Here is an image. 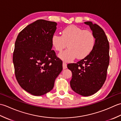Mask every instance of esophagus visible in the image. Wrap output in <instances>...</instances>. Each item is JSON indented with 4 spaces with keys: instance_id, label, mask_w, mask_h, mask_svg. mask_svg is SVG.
<instances>
[{
    "instance_id": "obj_1",
    "label": "esophagus",
    "mask_w": 121,
    "mask_h": 121,
    "mask_svg": "<svg viewBox=\"0 0 121 121\" xmlns=\"http://www.w3.org/2000/svg\"><path fill=\"white\" fill-rule=\"evenodd\" d=\"M67 68V65H66V63L65 62H63V69H65Z\"/></svg>"
}]
</instances>
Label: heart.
I'll return each mask as SVG.
<instances>
[{"mask_svg": "<svg viewBox=\"0 0 121 121\" xmlns=\"http://www.w3.org/2000/svg\"><path fill=\"white\" fill-rule=\"evenodd\" d=\"M52 45L55 50L61 52L60 58L66 62H70L76 57L78 59L86 58L93 50L96 43L95 35L91 30H84L76 25H71L64 28L62 35L54 34L51 38Z\"/></svg>", "mask_w": 121, "mask_h": 121, "instance_id": "1", "label": "heart"}]
</instances>
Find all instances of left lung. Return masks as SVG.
<instances>
[{
    "label": "left lung",
    "instance_id": "left-lung-1",
    "mask_svg": "<svg viewBox=\"0 0 121 121\" xmlns=\"http://www.w3.org/2000/svg\"><path fill=\"white\" fill-rule=\"evenodd\" d=\"M88 25L95 35V46L92 52L76 63H69L68 68L72 73L70 85L73 91L83 96L96 93L103 86L109 65V43L104 30L91 22Z\"/></svg>",
    "mask_w": 121,
    "mask_h": 121
}]
</instances>
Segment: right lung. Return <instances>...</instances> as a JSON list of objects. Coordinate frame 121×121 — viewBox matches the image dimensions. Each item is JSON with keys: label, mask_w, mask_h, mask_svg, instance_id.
<instances>
[{"label": "right lung", "mask_w": 121, "mask_h": 121, "mask_svg": "<svg viewBox=\"0 0 121 121\" xmlns=\"http://www.w3.org/2000/svg\"><path fill=\"white\" fill-rule=\"evenodd\" d=\"M56 25L38 20L22 30L15 40L13 54L15 78L23 89L34 96L51 91L63 69L62 61L51 50Z\"/></svg>", "instance_id": "right-lung-1"}]
</instances>
